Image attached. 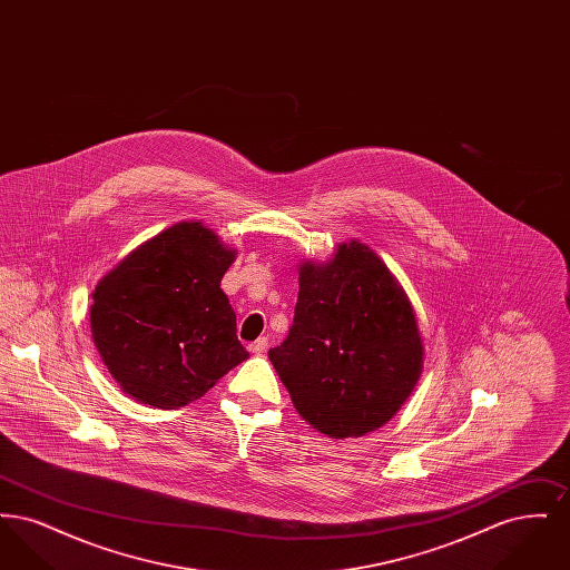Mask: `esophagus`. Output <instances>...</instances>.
<instances>
[{"label":"esophagus","instance_id":"obj_1","mask_svg":"<svg viewBox=\"0 0 570 570\" xmlns=\"http://www.w3.org/2000/svg\"><path fill=\"white\" fill-rule=\"evenodd\" d=\"M267 346H269V340H267V337H258V340H254L247 348H249V353L263 354L267 351Z\"/></svg>","mask_w":570,"mask_h":570}]
</instances>
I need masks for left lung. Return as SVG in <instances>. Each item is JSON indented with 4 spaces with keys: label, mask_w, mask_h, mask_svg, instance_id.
Wrapping results in <instances>:
<instances>
[{
    "label": "left lung",
    "mask_w": 570,
    "mask_h": 570,
    "mask_svg": "<svg viewBox=\"0 0 570 570\" xmlns=\"http://www.w3.org/2000/svg\"><path fill=\"white\" fill-rule=\"evenodd\" d=\"M298 414L328 438L382 428L412 393L423 342L404 288L367 245L351 242L298 269L286 340L269 351Z\"/></svg>",
    "instance_id": "obj_1"
}]
</instances>
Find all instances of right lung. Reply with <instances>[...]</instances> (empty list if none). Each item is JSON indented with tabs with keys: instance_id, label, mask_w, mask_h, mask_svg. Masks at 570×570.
Segmentation results:
<instances>
[{
	"instance_id": "obj_1",
	"label": "right lung",
	"mask_w": 570,
	"mask_h": 570,
	"mask_svg": "<svg viewBox=\"0 0 570 570\" xmlns=\"http://www.w3.org/2000/svg\"><path fill=\"white\" fill-rule=\"evenodd\" d=\"M235 254L200 222H179L98 282L91 335L124 393L186 406L249 356L219 288Z\"/></svg>"
}]
</instances>
